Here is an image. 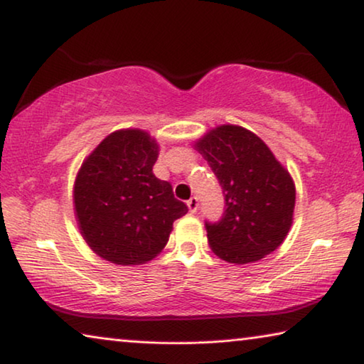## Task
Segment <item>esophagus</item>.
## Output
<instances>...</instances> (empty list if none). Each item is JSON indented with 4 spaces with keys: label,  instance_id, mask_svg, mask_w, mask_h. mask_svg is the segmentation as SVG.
Returning a JSON list of instances; mask_svg holds the SVG:
<instances>
[{
    "label": "esophagus",
    "instance_id": "esophagus-1",
    "mask_svg": "<svg viewBox=\"0 0 364 364\" xmlns=\"http://www.w3.org/2000/svg\"><path fill=\"white\" fill-rule=\"evenodd\" d=\"M186 204H188V208L191 212H196L197 207H199V200H197V197H191Z\"/></svg>",
    "mask_w": 364,
    "mask_h": 364
}]
</instances>
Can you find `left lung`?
I'll return each instance as SVG.
<instances>
[{
    "label": "left lung",
    "mask_w": 364,
    "mask_h": 364,
    "mask_svg": "<svg viewBox=\"0 0 364 364\" xmlns=\"http://www.w3.org/2000/svg\"><path fill=\"white\" fill-rule=\"evenodd\" d=\"M194 147L225 194L223 217L205 221L213 254L245 264L274 252L292 225L295 186L289 171L255 133L237 125L213 128Z\"/></svg>",
    "instance_id": "1"
}]
</instances>
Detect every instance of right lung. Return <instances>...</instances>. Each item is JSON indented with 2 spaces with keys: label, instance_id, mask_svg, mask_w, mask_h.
<instances>
[{
  "label": "right lung",
  "instance_id": "add662e5",
  "mask_svg": "<svg viewBox=\"0 0 364 364\" xmlns=\"http://www.w3.org/2000/svg\"><path fill=\"white\" fill-rule=\"evenodd\" d=\"M157 141L136 128L104 138L85 159L73 205L86 244L115 264H141L167 245L173 221L186 215L168 181L152 173Z\"/></svg>",
  "mask_w": 364,
  "mask_h": 364
}]
</instances>
